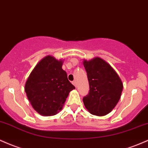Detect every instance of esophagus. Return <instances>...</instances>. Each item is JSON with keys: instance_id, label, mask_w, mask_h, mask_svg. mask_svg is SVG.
Segmentation results:
<instances>
[{"instance_id": "1", "label": "esophagus", "mask_w": 148, "mask_h": 148, "mask_svg": "<svg viewBox=\"0 0 148 148\" xmlns=\"http://www.w3.org/2000/svg\"><path fill=\"white\" fill-rule=\"evenodd\" d=\"M72 84H73V85L75 86H76V82H75V81H74V82H72Z\"/></svg>"}]
</instances>
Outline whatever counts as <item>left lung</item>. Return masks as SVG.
Segmentation results:
<instances>
[{
    "mask_svg": "<svg viewBox=\"0 0 148 148\" xmlns=\"http://www.w3.org/2000/svg\"><path fill=\"white\" fill-rule=\"evenodd\" d=\"M90 90L84 97V106L90 114L102 116L115 108L123 90L121 79L109 63L96 57L84 60Z\"/></svg>",
    "mask_w": 148,
    "mask_h": 148,
    "instance_id": "1",
    "label": "left lung"
}]
</instances>
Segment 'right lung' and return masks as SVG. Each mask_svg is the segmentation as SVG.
<instances>
[{
	"mask_svg": "<svg viewBox=\"0 0 148 148\" xmlns=\"http://www.w3.org/2000/svg\"><path fill=\"white\" fill-rule=\"evenodd\" d=\"M63 60L45 56L36 65L24 87L32 108L42 116L56 114L62 109L69 92L75 88L62 68Z\"/></svg>",
	"mask_w": 148,
	"mask_h": 148,
	"instance_id": "obj_1",
	"label": "right lung"
}]
</instances>
